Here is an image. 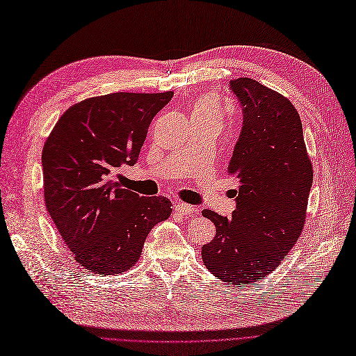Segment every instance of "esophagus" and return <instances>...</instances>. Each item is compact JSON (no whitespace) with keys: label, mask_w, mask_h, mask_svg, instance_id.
I'll list each match as a JSON object with an SVG mask.
<instances>
[{"label":"esophagus","mask_w":356,"mask_h":356,"mask_svg":"<svg viewBox=\"0 0 356 356\" xmlns=\"http://www.w3.org/2000/svg\"><path fill=\"white\" fill-rule=\"evenodd\" d=\"M195 207L191 206V204H187V203H177L175 204V212L178 215H182V216H187V215H191L194 213Z\"/></svg>","instance_id":"34e87169"}]
</instances>
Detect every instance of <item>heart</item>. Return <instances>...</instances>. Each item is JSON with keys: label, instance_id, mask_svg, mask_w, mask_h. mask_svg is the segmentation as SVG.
Wrapping results in <instances>:
<instances>
[{"label": "heart", "instance_id": "b5f03b06", "mask_svg": "<svg viewBox=\"0 0 356 356\" xmlns=\"http://www.w3.org/2000/svg\"><path fill=\"white\" fill-rule=\"evenodd\" d=\"M224 119V107L213 94H204L195 99L191 104V120L209 122L220 125Z\"/></svg>", "mask_w": 356, "mask_h": 356}]
</instances>
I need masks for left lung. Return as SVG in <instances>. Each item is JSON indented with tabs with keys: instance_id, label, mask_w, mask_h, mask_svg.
<instances>
[{
	"instance_id": "left-lung-1",
	"label": "left lung",
	"mask_w": 356,
	"mask_h": 356,
	"mask_svg": "<svg viewBox=\"0 0 356 356\" xmlns=\"http://www.w3.org/2000/svg\"><path fill=\"white\" fill-rule=\"evenodd\" d=\"M243 128L227 168L238 182L231 219L204 209L216 234L202 248L209 271L231 286L254 284L281 264L303 231L312 187L298 110L250 78L229 81Z\"/></svg>"
}]
</instances>
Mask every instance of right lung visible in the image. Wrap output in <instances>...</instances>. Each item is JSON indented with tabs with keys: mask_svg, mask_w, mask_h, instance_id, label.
<instances>
[{
	"mask_svg": "<svg viewBox=\"0 0 356 356\" xmlns=\"http://www.w3.org/2000/svg\"><path fill=\"white\" fill-rule=\"evenodd\" d=\"M172 91L113 92L70 106L42 150L44 199L75 261L100 275L136 264L152 228L172 212L169 199L140 197L113 175L134 165L153 118Z\"/></svg>",
	"mask_w": 356,
	"mask_h": 356,
	"instance_id": "right-lung-1",
	"label": "right lung"
}]
</instances>
